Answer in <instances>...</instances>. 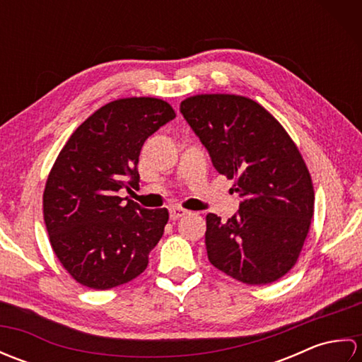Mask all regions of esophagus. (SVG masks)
I'll use <instances>...</instances> for the list:
<instances>
[{"label":"esophagus","instance_id":"esophagus-1","mask_svg":"<svg viewBox=\"0 0 362 362\" xmlns=\"http://www.w3.org/2000/svg\"><path fill=\"white\" fill-rule=\"evenodd\" d=\"M187 213L188 211L180 209V206H173V209L169 210V218H171V221H177V219H180V218L185 216Z\"/></svg>","mask_w":362,"mask_h":362}]
</instances>
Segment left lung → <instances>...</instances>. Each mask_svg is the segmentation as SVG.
<instances>
[{"label":"left lung","mask_w":362,"mask_h":362,"mask_svg":"<svg viewBox=\"0 0 362 362\" xmlns=\"http://www.w3.org/2000/svg\"><path fill=\"white\" fill-rule=\"evenodd\" d=\"M180 112L241 197L226 222L206 214L210 263L245 284L281 279L297 263L314 214L311 175L297 146L249 98L197 95L182 101Z\"/></svg>","instance_id":"obj_1"}]
</instances>
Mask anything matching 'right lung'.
<instances>
[{
  "label": "right lung",
  "instance_id": "right-lung-1",
  "mask_svg": "<svg viewBox=\"0 0 362 362\" xmlns=\"http://www.w3.org/2000/svg\"><path fill=\"white\" fill-rule=\"evenodd\" d=\"M174 118L161 99H117L83 121L60 151L46 180L43 218L54 253L83 286L110 289L148 267L169 213L124 204L118 191L138 187L144 141Z\"/></svg>",
  "mask_w": 362,
  "mask_h": 362
}]
</instances>
